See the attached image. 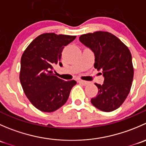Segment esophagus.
<instances>
[{
    "label": "esophagus",
    "instance_id": "1",
    "mask_svg": "<svg viewBox=\"0 0 146 146\" xmlns=\"http://www.w3.org/2000/svg\"><path fill=\"white\" fill-rule=\"evenodd\" d=\"M78 82L79 83L82 84V85H88V81H85V80H79Z\"/></svg>",
    "mask_w": 146,
    "mask_h": 146
}]
</instances>
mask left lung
I'll list each match as a JSON object with an SVG mask.
<instances>
[{"label":"left lung","mask_w":146,"mask_h":146,"mask_svg":"<svg viewBox=\"0 0 146 146\" xmlns=\"http://www.w3.org/2000/svg\"><path fill=\"white\" fill-rule=\"evenodd\" d=\"M79 40L94 53V67L102 70L104 78L102 85L95 83L98 93L91 99V103L106 112L117 110L131 88L133 68L130 51L120 39L107 32L82 35Z\"/></svg>","instance_id":"left-lung-1"}]
</instances>
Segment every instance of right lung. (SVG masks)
<instances>
[{
    "instance_id": "1",
    "label": "right lung",
    "mask_w": 146,
    "mask_h": 146,
    "mask_svg": "<svg viewBox=\"0 0 146 146\" xmlns=\"http://www.w3.org/2000/svg\"><path fill=\"white\" fill-rule=\"evenodd\" d=\"M76 36L45 33L35 38L23 54L20 80L30 102L40 111L52 112L66 102L74 80L65 81L53 73L59 64L61 53Z\"/></svg>"
}]
</instances>
